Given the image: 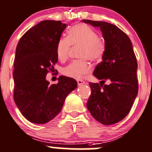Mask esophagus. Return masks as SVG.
<instances>
[{
  "instance_id": "34e87169",
  "label": "esophagus",
  "mask_w": 152,
  "mask_h": 152,
  "mask_svg": "<svg viewBox=\"0 0 152 152\" xmlns=\"http://www.w3.org/2000/svg\"><path fill=\"white\" fill-rule=\"evenodd\" d=\"M77 83H78V85H79V86H81V85L85 84V81H83V80H81V79H78Z\"/></svg>"
}]
</instances>
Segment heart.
I'll list each match as a JSON object with an SVG mask.
<instances>
[{"label":"heart","instance_id":"obj_1","mask_svg":"<svg viewBox=\"0 0 152 152\" xmlns=\"http://www.w3.org/2000/svg\"><path fill=\"white\" fill-rule=\"evenodd\" d=\"M67 38H61L56 45V54L61 61L68 58L70 47L80 46L79 56L96 61L102 59L105 53V43L98 37V34L89 26L78 24L68 31ZM90 71V66L85 59L74 61L63 69L65 76L71 79H80L83 75Z\"/></svg>","mask_w":152,"mask_h":152}]
</instances>
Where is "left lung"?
I'll return each mask as SVG.
<instances>
[{"label":"left lung","instance_id":"obj_1","mask_svg":"<svg viewBox=\"0 0 152 152\" xmlns=\"http://www.w3.org/2000/svg\"><path fill=\"white\" fill-rule=\"evenodd\" d=\"M82 21L99 27L105 43L102 61L93 73L101 81L99 84H89L91 94L86 107L98 122L106 126L115 124L129 113L138 94V64L132 43L115 25L87 19ZM106 80L108 85L104 84Z\"/></svg>","mask_w":152,"mask_h":152}]
</instances>
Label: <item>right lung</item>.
<instances>
[{
    "mask_svg": "<svg viewBox=\"0 0 152 152\" xmlns=\"http://www.w3.org/2000/svg\"><path fill=\"white\" fill-rule=\"evenodd\" d=\"M66 24L45 20L21 37L16 49L14 98L26 119L45 124L62 110L65 99L77 87V81L61 76L57 84L46 80L48 69L58 62L56 45Z\"/></svg>",
    "mask_w": 152,
    "mask_h": 152,
    "instance_id": "1",
    "label": "right lung"
}]
</instances>
